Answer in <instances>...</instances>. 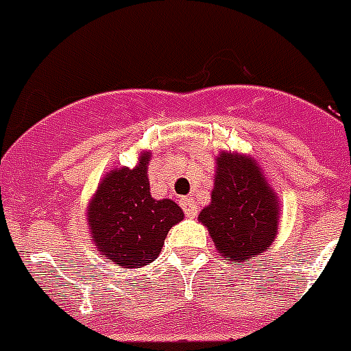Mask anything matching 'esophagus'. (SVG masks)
Wrapping results in <instances>:
<instances>
[{
  "mask_svg": "<svg viewBox=\"0 0 351 351\" xmlns=\"http://www.w3.org/2000/svg\"><path fill=\"white\" fill-rule=\"evenodd\" d=\"M180 204H182L184 212H186V215H188V217H195L197 204H195V199H193V197H184L182 201H180Z\"/></svg>",
  "mask_w": 351,
  "mask_h": 351,
  "instance_id": "obj_1",
  "label": "esophagus"
}]
</instances>
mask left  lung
I'll use <instances>...</instances> for the list:
<instances>
[{"mask_svg":"<svg viewBox=\"0 0 351 351\" xmlns=\"http://www.w3.org/2000/svg\"><path fill=\"white\" fill-rule=\"evenodd\" d=\"M279 197L253 156L221 150L212 201L199 214L225 262L243 264L271 247L279 232Z\"/></svg>","mask_w":351,"mask_h":351,"instance_id":"1","label":"left lung"}]
</instances>
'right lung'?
Here are the masks:
<instances>
[{"mask_svg":"<svg viewBox=\"0 0 351 351\" xmlns=\"http://www.w3.org/2000/svg\"><path fill=\"white\" fill-rule=\"evenodd\" d=\"M150 154L143 150L136 167L110 171L87 206L90 240L123 268H143L158 258L171 227L184 219L175 201L150 195Z\"/></svg>","mask_w":351,"mask_h":351,"instance_id":"right-lung-1","label":"right lung"}]
</instances>
